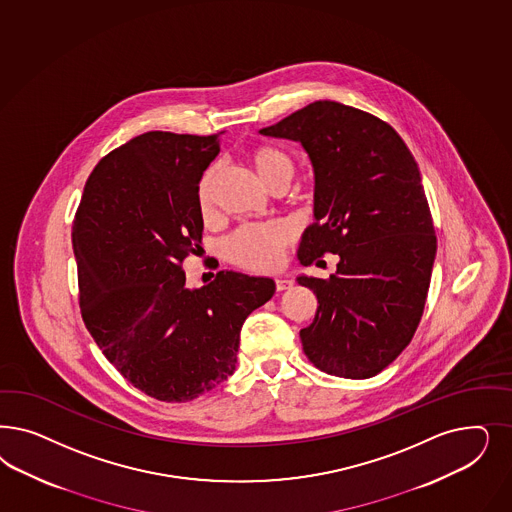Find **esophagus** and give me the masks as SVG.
<instances>
[{
	"label": "esophagus",
	"instance_id": "esophagus-1",
	"mask_svg": "<svg viewBox=\"0 0 512 512\" xmlns=\"http://www.w3.org/2000/svg\"><path fill=\"white\" fill-rule=\"evenodd\" d=\"M292 284H294V281H292V277H290V275H279V277H275V286H277V292L288 290Z\"/></svg>",
	"mask_w": 512,
	"mask_h": 512
}]
</instances>
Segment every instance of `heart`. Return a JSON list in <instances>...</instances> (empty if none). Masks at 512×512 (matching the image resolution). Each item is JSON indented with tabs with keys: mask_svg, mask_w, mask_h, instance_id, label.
Returning a JSON list of instances; mask_svg holds the SVG:
<instances>
[{
	"mask_svg": "<svg viewBox=\"0 0 512 512\" xmlns=\"http://www.w3.org/2000/svg\"><path fill=\"white\" fill-rule=\"evenodd\" d=\"M248 162L264 184H271L279 177H292V160L275 147H256L248 152ZM216 165H209L198 182V207L201 215L213 209V186ZM292 239V226L286 222L245 224L233 231L226 241V256L233 264L248 269H273L281 264L284 248Z\"/></svg>",
	"mask_w": 512,
	"mask_h": 512,
	"instance_id": "b5f03b06",
	"label": "heart"
}]
</instances>
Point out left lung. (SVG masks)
<instances>
[{"label":"left lung","instance_id":"obj_1","mask_svg":"<svg viewBox=\"0 0 512 512\" xmlns=\"http://www.w3.org/2000/svg\"><path fill=\"white\" fill-rule=\"evenodd\" d=\"M260 133L296 141L313 165L299 262L339 256L330 279L297 277L318 299L303 352L335 377H375L411 343L428 297L437 237L418 164L390 124L328 99Z\"/></svg>","mask_w":512,"mask_h":512}]
</instances>
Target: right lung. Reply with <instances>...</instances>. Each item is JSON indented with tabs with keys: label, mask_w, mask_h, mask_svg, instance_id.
Instances as JSON below:
<instances>
[{
	"label": "right lung",
	"mask_w": 512,
	"mask_h": 512,
	"mask_svg": "<svg viewBox=\"0 0 512 512\" xmlns=\"http://www.w3.org/2000/svg\"><path fill=\"white\" fill-rule=\"evenodd\" d=\"M218 152L220 133L137 135L96 165L73 220L86 330L124 379L167 403L233 375L243 322L275 294L273 279L237 271L186 286L198 182Z\"/></svg>",
	"instance_id": "add662e5"
}]
</instances>
